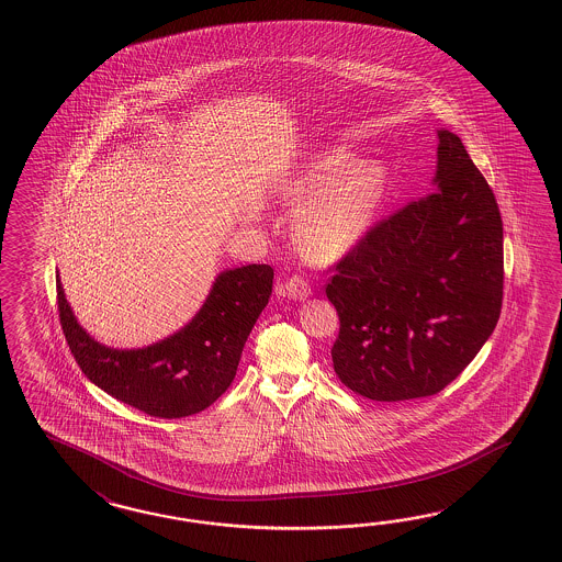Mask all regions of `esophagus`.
<instances>
[{"label":"esophagus","instance_id":"obj_1","mask_svg":"<svg viewBox=\"0 0 562 562\" xmlns=\"http://www.w3.org/2000/svg\"><path fill=\"white\" fill-rule=\"evenodd\" d=\"M284 292H286L288 299H292V301H306L313 294V288L308 284V280H304L302 276H292V278H288L286 284H284Z\"/></svg>","mask_w":562,"mask_h":562}]
</instances>
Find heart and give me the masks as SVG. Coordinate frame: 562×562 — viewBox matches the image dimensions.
<instances>
[{"label":"heart","instance_id":"b5f03b06","mask_svg":"<svg viewBox=\"0 0 562 562\" xmlns=\"http://www.w3.org/2000/svg\"><path fill=\"white\" fill-rule=\"evenodd\" d=\"M390 175L378 160L353 151H323L288 182V205L299 209L294 239L318 261L339 260L370 232L387 192Z\"/></svg>","mask_w":562,"mask_h":562}]
</instances>
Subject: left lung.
<instances>
[{
  "label": "left lung",
  "instance_id": "1",
  "mask_svg": "<svg viewBox=\"0 0 562 562\" xmlns=\"http://www.w3.org/2000/svg\"><path fill=\"white\" fill-rule=\"evenodd\" d=\"M435 191L371 227L337 266L330 349L349 390L378 402L435 396L490 339L504 296V225L461 137L438 130Z\"/></svg>",
  "mask_w": 562,
  "mask_h": 562
}]
</instances>
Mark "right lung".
<instances>
[{
    "instance_id": "add662e5",
    "label": "right lung",
    "mask_w": 562,
    "mask_h": 562,
    "mask_svg": "<svg viewBox=\"0 0 562 562\" xmlns=\"http://www.w3.org/2000/svg\"><path fill=\"white\" fill-rule=\"evenodd\" d=\"M274 270L249 263L221 272L191 323L142 349H113L82 329L56 276L63 333L82 373L136 411L182 418L209 408L232 385L241 351L272 294Z\"/></svg>"
}]
</instances>
